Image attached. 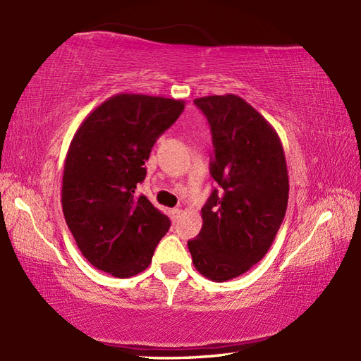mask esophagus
<instances>
[{
  "instance_id": "esophagus-1",
  "label": "esophagus",
  "mask_w": 361,
  "mask_h": 361,
  "mask_svg": "<svg viewBox=\"0 0 361 361\" xmlns=\"http://www.w3.org/2000/svg\"><path fill=\"white\" fill-rule=\"evenodd\" d=\"M171 216H172V220L176 221V220H178V217L181 216V209H180V208L172 209V211H171Z\"/></svg>"
}]
</instances>
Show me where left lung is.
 <instances>
[{"label": "left lung", "instance_id": "1", "mask_svg": "<svg viewBox=\"0 0 361 361\" xmlns=\"http://www.w3.org/2000/svg\"><path fill=\"white\" fill-rule=\"evenodd\" d=\"M195 105L212 133L214 189L203 226L188 247L204 278L225 282L247 273L270 250L286 216L288 172L282 142L262 114L235 94L204 96Z\"/></svg>", "mask_w": 361, "mask_h": 361}]
</instances>
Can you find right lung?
Instances as JSON below:
<instances>
[{"label":"right lung","instance_id":"1","mask_svg":"<svg viewBox=\"0 0 361 361\" xmlns=\"http://www.w3.org/2000/svg\"><path fill=\"white\" fill-rule=\"evenodd\" d=\"M185 110V101L119 93L91 111L68 149L62 208L88 262L130 278L152 262L171 220L136 186L145 178L153 144Z\"/></svg>","mask_w":361,"mask_h":361}]
</instances>
